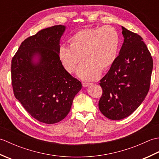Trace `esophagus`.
Returning a JSON list of instances; mask_svg holds the SVG:
<instances>
[{"label": "esophagus", "mask_w": 159, "mask_h": 159, "mask_svg": "<svg viewBox=\"0 0 159 159\" xmlns=\"http://www.w3.org/2000/svg\"><path fill=\"white\" fill-rule=\"evenodd\" d=\"M82 84H83V87H89V86L91 85V83H83Z\"/></svg>", "instance_id": "34e87169"}]
</instances>
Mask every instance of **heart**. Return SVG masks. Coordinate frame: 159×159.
Instances as JSON below:
<instances>
[{
  "label": "heart",
  "mask_w": 159,
  "mask_h": 159,
  "mask_svg": "<svg viewBox=\"0 0 159 159\" xmlns=\"http://www.w3.org/2000/svg\"><path fill=\"white\" fill-rule=\"evenodd\" d=\"M120 36L111 26L82 29L69 39L70 46L61 45L58 56L61 63L68 73H73L81 57L85 61L77 70L80 79L91 80L113 65L120 49Z\"/></svg>",
  "instance_id": "heart-1"
}]
</instances>
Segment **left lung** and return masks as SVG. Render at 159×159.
Returning <instances> with one entry per match:
<instances>
[{
  "label": "left lung",
  "mask_w": 159,
  "mask_h": 159,
  "mask_svg": "<svg viewBox=\"0 0 159 159\" xmlns=\"http://www.w3.org/2000/svg\"><path fill=\"white\" fill-rule=\"evenodd\" d=\"M124 43L116 62L100 80V112L119 120L129 116L144 100L150 89L153 60L141 37L121 26Z\"/></svg>",
  "instance_id": "1"
}]
</instances>
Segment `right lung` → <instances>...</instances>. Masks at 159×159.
Returning <instances> with one entry per match:
<instances>
[{"label": "right lung", "mask_w": 159, "mask_h": 159, "mask_svg": "<svg viewBox=\"0 0 159 159\" xmlns=\"http://www.w3.org/2000/svg\"><path fill=\"white\" fill-rule=\"evenodd\" d=\"M66 26L39 31L23 41L11 61L13 93L25 110L45 124L61 121L82 84L61 63L58 49Z\"/></svg>", "instance_id": "right-lung-1"}]
</instances>
